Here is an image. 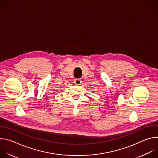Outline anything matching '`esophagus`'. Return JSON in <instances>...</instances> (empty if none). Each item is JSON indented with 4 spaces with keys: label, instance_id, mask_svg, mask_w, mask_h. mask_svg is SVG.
Returning <instances> with one entry per match:
<instances>
[{
    "label": "esophagus",
    "instance_id": "esophagus-1",
    "mask_svg": "<svg viewBox=\"0 0 158 158\" xmlns=\"http://www.w3.org/2000/svg\"><path fill=\"white\" fill-rule=\"evenodd\" d=\"M74 83L76 85H81V84L82 83V81L81 79H76L74 81Z\"/></svg>",
    "mask_w": 158,
    "mask_h": 158
}]
</instances>
